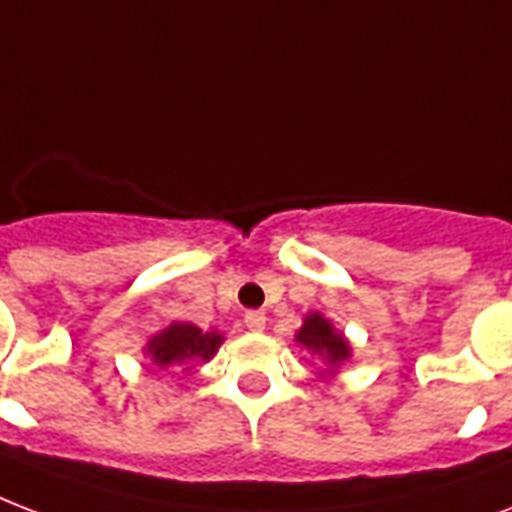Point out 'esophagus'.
<instances>
[{"label":"esophagus","instance_id":"34e87169","mask_svg":"<svg viewBox=\"0 0 512 512\" xmlns=\"http://www.w3.org/2000/svg\"><path fill=\"white\" fill-rule=\"evenodd\" d=\"M242 324L248 326L251 332H261L267 326V315L261 313V310H248V313L242 315Z\"/></svg>","mask_w":512,"mask_h":512}]
</instances>
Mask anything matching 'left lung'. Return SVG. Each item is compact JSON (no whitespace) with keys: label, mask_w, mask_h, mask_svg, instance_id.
Masks as SVG:
<instances>
[{"label":"left lung","mask_w":512,"mask_h":512,"mask_svg":"<svg viewBox=\"0 0 512 512\" xmlns=\"http://www.w3.org/2000/svg\"><path fill=\"white\" fill-rule=\"evenodd\" d=\"M297 343H302L305 348H310V351L321 353L329 364H340V361H345L351 356V348L345 343L343 334L334 332L332 324H329L326 318H321L318 313L307 315L305 326H302L297 334Z\"/></svg>","instance_id":"1"}]
</instances>
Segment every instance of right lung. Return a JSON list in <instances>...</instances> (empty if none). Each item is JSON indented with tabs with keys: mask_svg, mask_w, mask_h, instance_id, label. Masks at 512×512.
Instances as JSON below:
<instances>
[{
	"mask_svg": "<svg viewBox=\"0 0 512 512\" xmlns=\"http://www.w3.org/2000/svg\"><path fill=\"white\" fill-rule=\"evenodd\" d=\"M221 340L224 337L218 332H202L194 324H172L153 337L148 353L156 361V367H180L194 359L207 361L218 351Z\"/></svg>",
	"mask_w": 512,
	"mask_h": 512,
	"instance_id": "1",
	"label": "right lung"
}]
</instances>
